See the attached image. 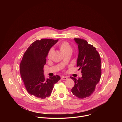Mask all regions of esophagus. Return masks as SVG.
<instances>
[{
    "label": "esophagus",
    "instance_id": "obj_1",
    "mask_svg": "<svg viewBox=\"0 0 122 122\" xmlns=\"http://www.w3.org/2000/svg\"><path fill=\"white\" fill-rule=\"evenodd\" d=\"M61 79L62 80H66V79H67V77H65V76H62L61 78Z\"/></svg>",
    "mask_w": 122,
    "mask_h": 122
}]
</instances>
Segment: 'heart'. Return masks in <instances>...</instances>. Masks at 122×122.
I'll return each mask as SVG.
<instances>
[{"mask_svg": "<svg viewBox=\"0 0 122 122\" xmlns=\"http://www.w3.org/2000/svg\"><path fill=\"white\" fill-rule=\"evenodd\" d=\"M59 48H60V50L63 52L64 54H66L68 53H71L72 51V49L69 45L68 42L67 41H63L61 43H60L58 45ZM54 51V49L53 48H51L47 54V57L48 58H51L52 55H53Z\"/></svg>", "mask_w": 122, "mask_h": 122, "instance_id": "obj_1", "label": "heart"}]
</instances>
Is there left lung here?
<instances>
[{
    "label": "left lung",
    "instance_id": "left-lung-1",
    "mask_svg": "<svg viewBox=\"0 0 122 122\" xmlns=\"http://www.w3.org/2000/svg\"><path fill=\"white\" fill-rule=\"evenodd\" d=\"M79 48L77 66L81 69V78L77 80L70 77L75 85L71 89L73 94L79 98L90 96L95 91L96 85L100 81L101 75V59L99 54L93 45L86 40L75 38Z\"/></svg>",
    "mask_w": 122,
    "mask_h": 122
}]
</instances>
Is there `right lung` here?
I'll list each match as a JSON object with an SVG mask.
<instances>
[{
	"mask_svg": "<svg viewBox=\"0 0 122 122\" xmlns=\"http://www.w3.org/2000/svg\"><path fill=\"white\" fill-rule=\"evenodd\" d=\"M58 40L44 39L33 42L25 51L20 66L21 78L30 95L44 99L50 96L55 83L60 80L58 75L45 79L43 67L50 48Z\"/></svg>",
	"mask_w": 122,
	"mask_h": 122,
	"instance_id": "obj_1",
	"label": "right lung"
}]
</instances>
